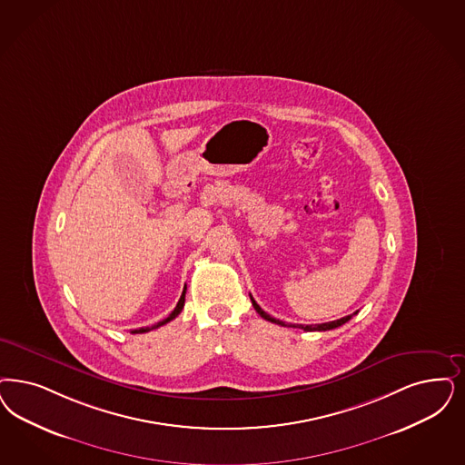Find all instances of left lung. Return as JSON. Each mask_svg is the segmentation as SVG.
Returning <instances> with one entry per match:
<instances>
[{
  "label": "left lung",
  "instance_id": "8db88e82",
  "mask_svg": "<svg viewBox=\"0 0 465 465\" xmlns=\"http://www.w3.org/2000/svg\"><path fill=\"white\" fill-rule=\"evenodd\" d=\"M251 301H252V305H254V309L257 311V314L261 316V318H264L266 321H272V322H274V324H280V326H289L287 322H283V321L276 320V318H272V316H270L268 312H264L259 305H257L256 301L251 297ZM353 314H357V312H353ZM353 314H351V316H345V318H340V320L337 321H331V322H322V324H307V326H299V328H302L304 331H326V330H333V328H338V326H341V324H345L347 321L351 320L352 318Z\"/></svg>",
  "mask_w": 465,
  "mask_h": 465
}]
</instances>
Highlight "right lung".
Returning <instances> with one entry per match:
<instances>
[{
  "label": "right lung",
  "mask_w": 465,
  "mask_h": 465,
  "mask_svg": "<svg viewBox=\"0 0 465 465\" xmlns=\"http://www.w3.org/2000/svg\"><path fill=\"white\" fill-rule=\"evenodd\" d=\"M183 304H185V289H183V292H182V295H180V301H178V304H176L175 309L172 311V314H170L166 320L160 321V322H156V324H153V326H147V328H139V330H134L132 333H147V331H151V330H154V328H160V326H163V324H166V322H170V321L175 320L176 316L182 312Z\"/></svg>",
  "instance_id": "add662e5"
}]
</instances>
